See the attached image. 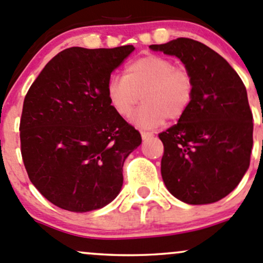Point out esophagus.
Returning a JSON list of instances; mask_svg holds the SVG:
<instances>
[{
	"label": "esophagus",
	"mask_w": 263,
	"mask_h": 263,
	"mask_svg": "<svg viewBox=\"0 0 263 263\" xmlns=\"http://www.w3.org/2000/svg\"><path fill=\"white\" fill-rule=\"evenodd\" d=\"M141 136H142V140H148V139H151V137H154V132L142 131L141 132Z\"/></svg>",
	"instance_id": "34e87169"
}]
</instances>
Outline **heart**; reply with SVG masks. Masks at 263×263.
Here are the masks:
<instances>
[{
    "mask_svg": "<svg viewBox=\"0 0 263 263\" xmlns=\"http://www.w3.org/2000/svg\"><path fill=\"white\" fill-rule=\"evenodd\" d=\"M145 104L135 116L141 127H155L165 118L182 117L194 96V82L189 71L156 55H146L124 66L123 77H112L107 83L108 101L121 117L131 116L141 101Z\"/></svg>",
    "mask_w": 263,
    "mask_h": 263,
    "instance_id": "1",
    "label": "heart"
}]
</instances>
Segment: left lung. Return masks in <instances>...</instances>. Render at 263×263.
<instances>
[{"label":"left lung","instance_id":"8db88e82","mask_svg":"<svg viewBox=\"0 0 263 263\" xmlns=\"http://www.w3.org/2000/svg\"><path fill=\"white\" fill-rule=\"evenodd\" d=\"M150 49L178 57L194 82L185 115L159 134L162 180L184 203L220 200L250 166L253 116L245 84L224 58L193 39L178 37Z\"/></svg>","mask_w":263,"mask_h":263}]
</instances>
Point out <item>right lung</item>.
I'll return each instance as SVG.
<instances>
[{
	"label": "right lung",
	"mask_w": 263,
	"mask_h": 263,
	"mask_svg": "<svg viewBox=\"0 0 263 263\" xmlns=\"http://www.w3.org/2000/svg\"><path fill=\"white\" fill-rule=\"evenodd\" d=\"M135 50L65 49L30 87L20 121L21 155L43 197L69 212L103 208L121 192L124 160L140 132L107 97L110 73Z\"/></svg>",
	"instance_id": "1"
}]
</instances>
